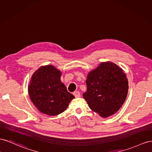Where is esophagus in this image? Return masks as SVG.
<instances>
[{"instance_id":"esophagus-1","label":"esophagus","mask_w":152,"mask_h":152,"mask_svg":"<svg viewBox=\"0 0 152 152\" xmlns=\"http://www.w3.org/2000/svg\"><path fill=\"white\" fill-rule=\"evenodd\" d=\"M73 94H74V95H75L76 97H80V92H79V91H76V92H75L73 93Z\"/></svg>"}]
</instances>
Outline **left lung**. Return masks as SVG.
Wrapping results in <instances>:
<instances>
[{
    "mask_svg": "<svg viewBox=\"0 0 152 152\" xmlns=\"http://www.w3.org/2000/svg\"><path fill=\"white\" fill-rule=\"evenodd\" d=\"M87 90L83 96L90 108L102 117L115 114L124 103L128 81L123 70L108 62L90 72L86 81Z\"/></svg>",
    "mask_w": 152,
    "mask_h": 152,
    "instance_id": "1",
    "label": "left lung"
}]
</instances>
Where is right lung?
Returning <instances> with one entry per match:
<instances>
[{
	"mask_svg": "<svg viewBox=\"0 0 152 152\" xmlns=\"http://www.w3.org/2000/svg\"><path fill=\"white\" fill-rule=\"evenodd\" d=\"M61 72L53 66L40 67L33 74L28 85L30 99L42 113H62L75 96L60 80Z\"/></svg>",
	"mask_w": 152,
	"mask_h": 152,
	"instance_id": "add662e5",
	"label": "right lung"
}]
</instances>
